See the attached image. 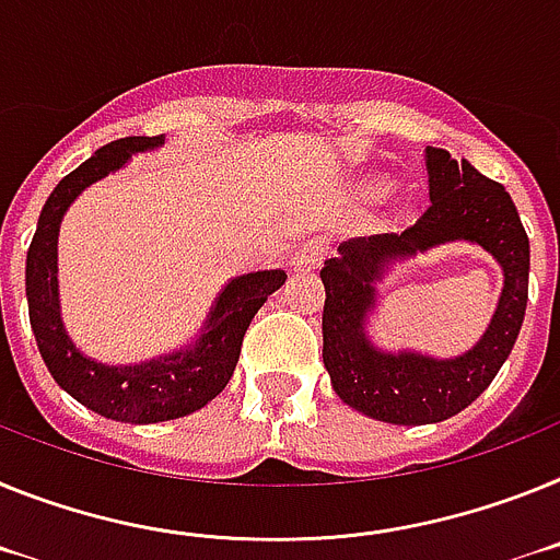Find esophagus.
Instances as JSON below:
<instances>
[{
  "mask_svg": "<svg viewBox=\"0 0 560 560\" xmlns=\"http://www.w3.org/2000/svg\"><path fill=\"white\" fill-rule=\"evenodd\" d=\"M329 245L327 242L320 240H307L304 245L295 250V256L290 259V265H293V270H315V267L324 261V256H327Z\"/></svg>",
  "mask_w": 560,
  "mask_h": 560,
  "instance_id": "1",
  "label": "esophagus"
}]
</instances>
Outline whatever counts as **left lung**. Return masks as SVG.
Returning a JSON list of instances; mask_svg holds the SVG:
<instances>
[{
    "instance_id": "left-lung-1",
    "label": "left lung",
    "mask_w": 560,
    "mask_h": 560,
    "mask_svg": "<svg viewBox=\"0 0 560 560\" xmlns=\"http://www.w3.org/2000/svg\"><path fill=\"white\" fill-rule=\"evenodd\" d=\"M431 206L402 233L358 236L324 261V366L335 395L354 411L395 425H425L459 415L490 386L508 361L527 310L529 240L502 183L479 174L468 160L456 163L445 149H425ZM485 246L505 273L500 307L477 347L459 359L383 353L365 335L376 300L373 287L395 258L445 241Z\"/></svg>"
}]
</instances>
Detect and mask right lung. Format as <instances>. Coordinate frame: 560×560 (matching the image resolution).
<instances>
[{
    "label": "right lung",
    "mask_w": 560,
    "mask_h": 560,
    "mask_svg": "<svg viewBox=\"0 0 560 560\" xmlns=\"http://www.w3.org/2000/svg\"><path fill=\"white\" fill-rule=\"evenodd\" d=\"M158 145H163V135L115 140L67 174L42 208L24 267L31 327L52 381L95 415L135 425L177 420L220 395L240 361L242 338L253 315L259 313L267 295H273L287 281L284 270H259L231 279L220 299L213 301L202 335L191 347L160 354L154 361L106 366L78 352L58 310V225L72 199L86 186L109 172H118L135 152Z\"/></svg>",
    "instance_id": "1"
}]
</instances>
